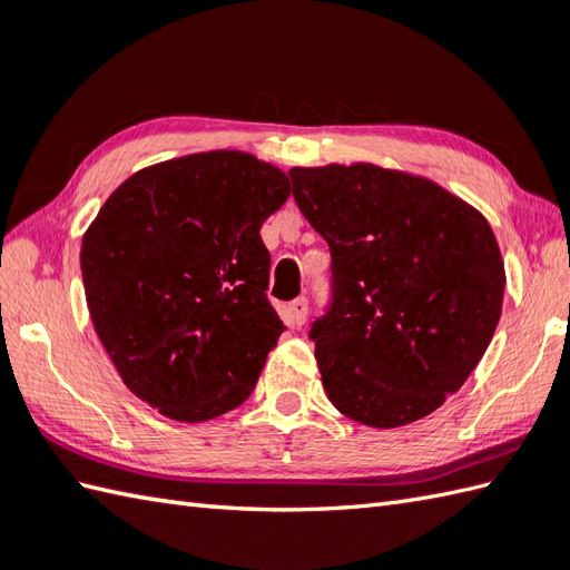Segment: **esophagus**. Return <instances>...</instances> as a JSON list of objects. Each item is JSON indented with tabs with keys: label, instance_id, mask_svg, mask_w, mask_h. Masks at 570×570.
<instances>
[{
	"label": "esophagus",
	"instance_id": "1",
	"mask_svg": "<svg viewBox=\"0 0 570 570\" xmlns=\"http://www.w3.org/2000/svg\"><path fill=\"white\" fill-rule=\"evenodd\" d=\"M286 316H288V323L294 325V328H301V325L306 323L308 318V301L306 298H296L288 304L286 308Z\"/></svg>",
	"mask_w": 570,
	"mask_h": 570
}]
</instances>
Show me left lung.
I'll return each mask as SVG.
<instances>
[{
  "mask_svg": "<svg viewBox=\"0 0 570 570\" xmlns=\"http://www.w3.org/2000/svg\"><path fill=\"white\" fill-rule=\"evenodd\" d=\"M331 247V306L311 325L325 394L372 429L419 421L475 370L502 316L504 262L475 208L372 164L292 168Z\"/></svg>",
  "mask_w": 570,
  "mask_h": 570,
  "instance_id": "left-lung-1",
  "label": "left lung"
}]
</instances>
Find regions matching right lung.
Here are the masks:
<instances>
[{"label":"right lung","instance_id":"obj_1","mask_svg":"<svg viewBox=\"0 0 570 570\" xmlns=\"http://www.w3.org/2000/svg\"><path fill=\"white\" fill-rule=\"evenodd\" d=\"M288 193L252 154H190L127 178L85 233L95 331L129 392L164 416L208 421L252 394L284 333L259 229Z\"/></svg>","mask_w":570,"mask_h":570}]
</instances>
